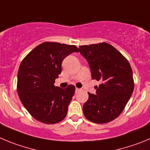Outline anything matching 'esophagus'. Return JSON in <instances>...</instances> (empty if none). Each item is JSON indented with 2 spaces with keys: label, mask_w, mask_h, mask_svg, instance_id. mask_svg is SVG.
Wrapping results in <instances>:
<instances>
[{
  "label": "esophagus",
  "mask_w": 150,
  "mask_h": 150,
  "mask_svg": "<svg viewBox=\"0 0 150 150\" xmlns=\"http://www.w3.org/2000/svg\"><path fill=\"white\" fill-rule=\"evenodd\" d=\"M79 91H81V89H79V88H76L75 89V92H79Z\"/></svg>",
  "instance_id": "34e87169"
}]
</instances>
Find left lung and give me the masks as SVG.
I'll list each match as a JSON object with an SVG mask.
<instances>
[{"instance_id": "1", "label": "left lung", "mask_w": 150, "mask_h": 150, "mask_svg": "<svg viewBox=\"0 0 150 150\" xmlns=\"http://www.w3.org/2000/svg\"><path fill=\"white\" fill-rule=\"evenodd\" d=\"M78 52L87 61L92 79L102 83L96 87V95L89 93L83 106L84 116L96 124L110 122L122 112L133 92L131 66L107 43L80 46Z\"/></svg>"}]
</instances>
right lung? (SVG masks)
Instances as JSON below:
<instances>
[{"mask_svg": "<svg viewBox=\"0 0 150 150\" xmlns=\"http://www.w3.org/2000/svg\"><path fill=\"white\" fill-rule=\"evenodd\" d=\"M78 52L74 45L44 42L24 58L18 72L17 90L22 104L29 114L42 123L53 124L64 120L75 87L54 86L61 73L64 58Z\"/></svg>", "mask_w": 150, "mask_h": 150, "instance_id": "1", "label": "right lung"}]
</instances>
